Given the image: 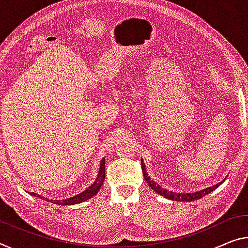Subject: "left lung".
<instances>
[{
  "mask_svg": "<svg viewBox=\"0 0 248 248\" xmlns=\"http://www.w3.org/2000/svg\"><path fill=\"white\" fill-rule=\"evenodd\" d=\"M141 169H142V173H143V175H144V180L147 181V183L149 184V186H150L151 188H153V190H155L158 194L162 195V196H164V198H167V199H170V200H172V201H179V202H180V201H181V202H192V201H195V200L201 199L202 196L209 194L210 192L215 190V188L217 187V186H219V184H222L223 181H224V180H223L222 182L215 184V186H210V187L204 188V190H202V191L194 192V193L180 194V193H173V192L168 191V190H166V188L161 187V186H159V184H155V181H152V180L148 176V173H147V171H145V167H144V163H143L142 160H141Z\"/></svg>",
  "mask_w": 248,
  "mask_h": 248,
  "instance_id": "left-lung-1",
  "label": "left lung"
}]
</instances>
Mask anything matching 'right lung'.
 I'll return each instance as SVG.
<instances>
[{"label": "right lung", "instance_id": "add662e5", "mask_svg": "<svg viewBox=\"0 0 248 248\" xmlns=\"http://www.w3.org/2000/svg\"><path fill=\"white\" fill-rule=\"evenodd\" d=\"M104 180H105V159L101 160L99 174H98V176H97V180L87 188V190H85L84 192H82V193L77 194L76 196H73V198H69L67 200H62V201H53V200H48L47 198H44V196L34 193V192H32L31 194L36 196V198L45 200V201H47V202L58 204V205H74V204H78V203L87 201V200H89L90 198H93V195L97 194V192L99 191V188L101 187V186H103Z\"/></svg>", "mask_w": 248, "mask_h": 248}]
</instances>
